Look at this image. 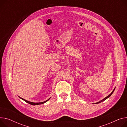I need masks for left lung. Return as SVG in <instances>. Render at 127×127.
I'll return each instance as SVG.
<instances>
[{"label":"left lung","mask_w":127,"mask_h":127,"mask_svg":"<svg viewBox=\"0 0 127 127\" xmlns=\"http://www.w3.org/2000/svg\"><path fill=\"white\" fill-rule=\"evenodd\" d=\"M115 88L114 89V90H113L112 91V92L111 93V94H110L109 95H108L107 96H106V97H105V98H104L103 99H102V100H100V101H99V102H97V103H95V104H98V103H101V102H103V101H104L105 100H106V99H107L108 98H109V97L111 95H112V94H113V92H114V90H115Z\"/></svg>","instance_id":"left-lung-1"}]
</instances>
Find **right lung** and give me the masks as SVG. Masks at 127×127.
<instances>
[{"label": "right lung", "mask_w": 127, "mask_h": 127, "mask_svg": "<svg viewBox=\"0 0 127 127\" xmlns=\"http://www.w3.org/2000/svg\"><path fill=\"white\" fill-rule=\"evenodd\" d=\"M20 97L21 99H23V100H24L25 102H26L27 103H29V104H31V105H40V104H44V103H46V102H47V101L50 98V97L49 99H48L47 100H45V101H44V102H40V103H33V102H29V101H28V100H26V99H24V98H21V97Z\"/></svg>", "instance_id": "right-lung-1"}]
</instances>
